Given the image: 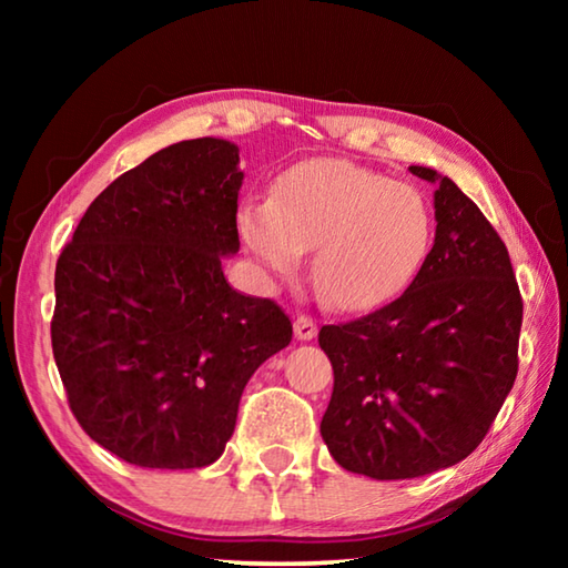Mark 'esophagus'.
Segmentation results:
<instances>
[{
  "label": "esophagus",
  "mask_w": 568,
  "mask_h": 568,
  "mask_svg": "<svg viewBox=\"0 0 568 568\" xmlns=\"http://www.w3.org/2000/svg\"><path fill=\"white\" fill-rule=\"evenodd\" d=\"M295 335H297V341H313L315 335H318V325H315L313 318H307V315H297Z\"/></svg>",
  "instance_id": "34e87169"
}]
</instances>
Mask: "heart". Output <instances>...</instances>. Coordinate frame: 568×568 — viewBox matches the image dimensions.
Returning a JSON list of instances; mask_svg holds the SVG:
<instances>
[{
    "label": "heart",
    "mask_w": 568,
    "mask_h": 568,
    "mask_svg": "<svg viewBox=\"0 0 568 568\" xmlns=\"http://www.w3.org/2000/svg\"><path fill=\"white\" fill-rule=\"evenodd\" d=\"M237 235L267 273L295 275L305 250L333 307L393 301L426 261L434 220L416 190L351 160L313 158L275 178L271 203L240 205Z\"/></svg>",
    "instance_id": "1"
}]
</instances>
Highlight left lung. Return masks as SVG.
<instances>
[{
  "label": "left lung",
  "mask_w": 568,
  "mask_h": 568,
  "mask_svg": "<svg viewBox=\"0 0 568 568\" xmlns=\"http://www.w3.org/2000/svg\"><path fill=\"white\" fill-rule=\"evenodd\" d=\"M436 182V240L396 301L323 325L333 396L321 420L331 456L378 480L464 460L486 438L518 373L524 301L494 225L454 180Z\"/></svg>",
  "instance_id": "8db88e82"
}]
</instances>
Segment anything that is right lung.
Here are the masks:
<instances>
[{
    "instance_id": "right-lung-1",
    "label": "right lung",
    "mask_w": 568,
    "mask_h": 568,
    "mask_svg": "<svg viewBox=\"0 0 568 568\" xmlns=\"http://www.w3.org/2000/svg\"><path fill=\"white\" fill-rule=\"evenodd\" d=\"M237 148L197 138L104 187L54 271L52 353L84 434L142 468L223 456L240 396L293 323L230 287L240 250Z\"/></svg>"
}]
</instances>
